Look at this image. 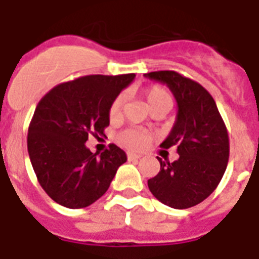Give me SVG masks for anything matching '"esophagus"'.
<instances>
[{"label": "esophagus", "instance_id": "1", "mask_svg": "<svg viewBox=\"0 0 259 259\" xmlns=\"http://www.w3.org/2000/svg\"><path fill=\"white\" fill-rule=\"evenodd\" d=\"M141 157H142L141 154L127 153V160H130V161H133V160H138V158H141Z\"/></svg>", "mask_w": 259, "mask_h": 259}]
</instances>
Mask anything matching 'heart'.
Wrapping results in <instances>:
<instances>
[{"mask_svg":"<svg viewBox=\"0 0 259 259\" xmlns=\"http://www.w3.org/2000/svg\"><path fill=\"white\" fill-rule=\"evenodd\" d=\"M145 99L148 102L149 109H154L157 106H172V95L165 87L162 86H152L144 91ZM123 105H125V95L119 94L114 98L109 109L110 119H118L122 115L123 111ZM150 140L149 133L140 129H126L118 136V141L121 145L130 150L141 149L146 145V142Z\"/></svg>","mask_w":259,"mask_h":259,"instance_id":"obj_1","label":"heart"}]
</instances>
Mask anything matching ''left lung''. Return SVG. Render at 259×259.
Segmentation results:
<instances>
[{
  "label": "left lung",
  "instance_id": "obj_1",
  "mask_svg": "<svg viewBox=\"0 0 259 259\" xmlns=\"http://www.w3.org/2000/svg\"><path fill=\"white\" fill-rule=\"evenodd\" d=\"M146 78L169 87L177 115L161 146H176V161H160V172L148 180L153 196L172 208L199 204L215 191L227 168L229 133L211 94L176 71H154Z\"/></svg>",
  "mask_w": 259,
  "mask_h": 259
}]
</instances>
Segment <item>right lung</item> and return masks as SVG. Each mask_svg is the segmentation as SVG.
Segmentation results:
<instances>
[{
    "label": "right lung",
    "mask_w": 259,
    "mask_h": 259,
    "mask_svg": "<svg viewBox=\"0 0 259 259\" xmlns=\"http://www.w3.org/2000/svg\"><path fill=\"white\" fill-rule=\"evenodd\" d=\"M136 75H87L60 83L38 102L28 129V153L47 195L67 208H84L109 189L127 157L110 144L101 156L84 144L103 134L111 102Z\"/></svg>",
    "instance_id": "right-lung-1"
}]
</instances>
